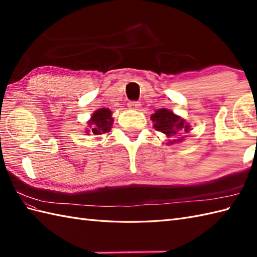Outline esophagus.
I'll use <instances>...</instances> for the list:
<instances>
[{
    "label": "esophagus",
    "instance_id": "1",
    "mask_svg": "<svg viewBox=\"0 0 257 257\" xmlns=\"http://www.w3.org/2000/svg\"><path fill=\"white\" fill-rule=\"evenodd\" d=\"M141 106L140 101H129L128 102V107L130 109H135V110H137V109H139Z\"/></svg>",
    "mask_w": 257,
    "mask_h": 257
}]
</instances>
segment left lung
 Wrapping results in <instances>:
<instances>
[{
  "label": "left lung",
  "mask_w": 257,
  "mask_h": 257,
  "mask_svg": "<svg viewBox=\"0 0 257 257\" xmlns=\"http://www.w3.org/2000/svg\"><path fill=\"white\" fill-rule=\"evenodd\" d=\"M151 120L154 121V128L157 132L166 134L170 138H176L178 135L189 132L190 125L183 119L165 108L157 110L151 116ZM177 141L179 140L173 139L169 141V144H174Z\"/></svg>",
  "instance_id": "left-lung-1"
}]
</instances>
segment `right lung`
Masks as SVG:
<instances>
[{
    "instance_id": "right-lung-1",
    "label": "right lung",
    "mask_w": 257,
    "mask_h": 257,
    "mask_svg": "<svg viewBox=\"0 0 257 257\" xmlns=\"http://www.w3.org/2000/svg\"><path fill=\"white\" fill-rule=\"evenodd\" d=\"M112 122L113 119L111 117V111L107 108H101L92 113L88 124L91 128L90 130L92 134L101 135L110 132Z\"/></svg>"
}]
</instances>
